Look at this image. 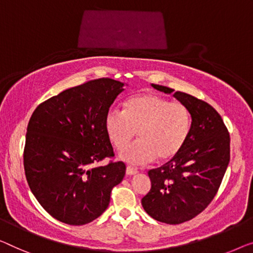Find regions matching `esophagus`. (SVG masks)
Instances as JSON below:
<instances>
[{"mask_svg": "<svg viewBox=\"0 0 253 253\" xmlns=\"http://www.w3.org/2000/svg\"><path fill=\"white\" fill-rule=\"evenodd\" d=\"M126 174L127 175H135L137 174V170L133 167H130V166H128V167L126 168Z\"/></svg>", "mask_w": 253, "mask_h": 253, "instance_id": "esophagus-1", "label": "esophagus"}]
</instances>
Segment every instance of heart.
<instances>
[{
	"instance_id": "1",
	"label": "heart",
	"mask_w": 253,
	"mask_h": 253,
	"mask_svg": "<svg viewBox=\"0 0 253 253\" xmlns=\"http://www.w3.org/2000/svg\"><path fill=\"white\" fill-rule=\"evenodd\" d=\"M193 117L185 104L172 102L158 94L131 96L123 111L110 109L104 117V129L116 149L122 150L138 134L140 139L120 152V159L143 165L176 157L190 138Z\"/></svg>"
}]
</instances>
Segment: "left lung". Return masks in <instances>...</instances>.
Returning <instances> with one entry per match:
<instances>
[{
    "label": "left lung",
    "mask_w": 253,
    "mask_h": 253,
    "mask_svg": "<svg viewBox=\"0 0 253 253\" xmlns=\"http://www.w3.org/2000/svg\"><path fill=\"white\" fill-rule=\"evenodd\" d=\"M161 92L174 89L152 84ZM174 97L192 112L193 126L182 151L167 164L149 170L151 190L142 206L153 219L176 225L202 212L217 194L229 163V133L209 103L190 94Z\"/></svg>",
    "instance_id": "left-lung-1"
}]
</instances>
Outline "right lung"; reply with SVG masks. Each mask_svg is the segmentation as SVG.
Listing matches in <instances>:
<instances>
[{
	"mask_svg": "<svg viewBox=\"0 0 253 253\" xmlns=\"http://www.w3.org/2000/svg\"><path fill=\"white\" fill-rule=\"evenodd\" d=\"M124 83L99 78L44 101L30 117L24 150L25 175L40 205L69 225L88 224L102 214L114 186L125 176L115 157L104 117Z\"/></svg>",
	"mask_w": 253,
	"mask_h": 253,
	"instance_id": "1",
	"label": "right lung"
}]
</instances>
